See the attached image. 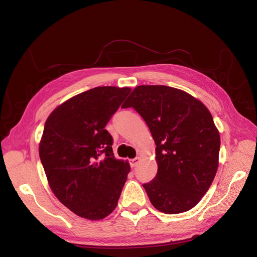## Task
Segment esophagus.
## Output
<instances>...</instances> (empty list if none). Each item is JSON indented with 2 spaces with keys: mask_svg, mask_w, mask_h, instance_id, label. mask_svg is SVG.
Here are the masks:
<instances>
[{
  "mask_svg": "<svg viewBox=\"0 0 257 257\" xmlns=\"http://www.w3.org/2000/svg\"><path fill=\"white\" fill-rule=\"evenodd\" d=\"M138 163H139V158H135V159L130 160V165H131V167H133V168L137 166Z\"/></svg>",
  "mask_w": 257,
  "mask_h": 257,
  "instance_id": "esophagus-1",
  "label": "esophagus"
}]
</instances>
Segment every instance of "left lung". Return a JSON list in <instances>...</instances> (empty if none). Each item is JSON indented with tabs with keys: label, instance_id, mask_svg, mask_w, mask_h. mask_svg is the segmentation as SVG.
<instances>
[{
	"label": "left lung",
	"instance_id": "1",
	"mask_svg": "<svg viewBox=\"0 0 257 257\" xmlns=\"http://www.w3.org/2000/svg\"><path fill=\"white\" fill-rule=\"evenodd\" d=\"M132 107L147 123L157 145L158 173L144 183L151 204L167 214L198 204L219 165L220 134L198 99L167 85H138L122 108Z\"/></svg>",
	"mask_w": 257,
	"mask_h": 257
}]
</instances>
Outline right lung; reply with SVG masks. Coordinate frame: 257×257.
<instances>
[{
    "instance_id": "obj_1",
    "label": "right lung",
    "mask_w": 257,
    "mask_h": 257,
    "mask_svg": "<svg viewBox=\"0 0 257 257\" xmlns=\"http://www.w3.org/2000/svg\"><path fill=\"white\" fill-rule=\"evenodd\" d=\"M130 88L96 87L60 105L48 116L40 158L54 195L84 219L102 220L118 205L131 167L112 152L105 130Z\"/></svg>"
}]
</instances>
